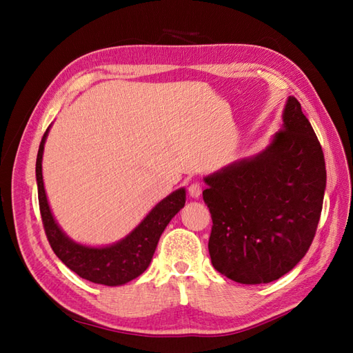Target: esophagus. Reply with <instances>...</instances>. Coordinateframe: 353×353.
<instances>
[{
    "label": "esophagus",
    "instance_id": "obj_1",
    "mask_svg": "<svg viewBox=\"0 0 353 353\" xmlns=\"http://www.w3.org/2000/svg\"><path fill=\"white\" fill-rule=\"evenodd\" d=\"M201 191H203V188H201L200 183H193V184L188 187V194L193 197V199L200 197L201 196Z\"/></svg>",
    "mask_w": 353,
    "mask_h": 353
}]
</instances>
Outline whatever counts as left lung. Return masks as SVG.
I'll return each instance as SVG.
<instances>
[{"label":"left lung","mask_w":353,"mask_h":353,"mask_svg":"<svg viewBox=\"0 0 353 353\" xmlns=\"http://www.w3.org/2000/svg\"><path fill=\"white\" fill-rule=\"evenodd\" d=\"M321 144L288 97L283 126L263 152L205 176L215 270L241 284H263L292 271L311 248L325 191Z\"/></svg>","instance_id":"8db88e82"}]
</instances>
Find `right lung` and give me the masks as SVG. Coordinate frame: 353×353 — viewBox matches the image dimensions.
Instances as JSON below:
<instances>
[{
    "label": "right lung",
    "instance_id": "add662e5",
    "mask_svg": "<svg viewBox=\"0 0 353 353\" xmlns=\"http://www.w3.org/2000/svg\"><path fill=\"white\" fill-rule=\"evenodd\" d=\"M50 130V128H48ZM48 130L42 137L37 156V184L42 223L51 249L69 270L81 279L95 284L122 285L141 275L152 262L162 232L176 213L185 205V188L170 193L148 212L125 239L104 248H91L74 243L61 231L52 216L44 181H42V154Z\"/></svg>",
    "mask_w": 353,
    "mask_h": 353
}]
</instances>
